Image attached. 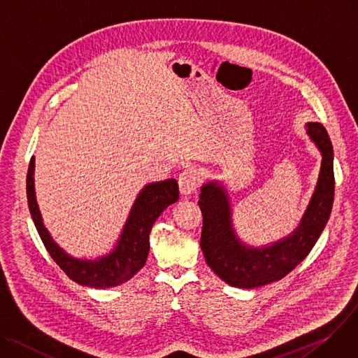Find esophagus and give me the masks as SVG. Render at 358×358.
<instances>
[{
    "label": "esophagus",
    "instance_id": "esophagus-1",
    "mask_svg": "<svg viewBox=\"0 0 358 358\" xmlns=\"http://www.w3.org/2000/svg\"><path fill=\"white\" fill-rule=\"evenodd\" d=\"M199 173L194 167H186L179 175V187L182 195H191L199 186Z\"/></svg>",
    "mask_w": 358,
    "mask_h": 358
}]
</instances>
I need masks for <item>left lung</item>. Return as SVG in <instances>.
Segmentation results:
<instances>
[{"instance_id": "8db88e82", "label": "left lung", "mask_w": 358, "mask_h": 358, "mask_svg": "<svg viewBox=\"0 0 358 358\" xmlns=\"http://www.w3.org/2000/svg\"><path fill=\"white\" fill-rule=\"evenodd\" d=\"M306 133L322 155L318 183L296 229L275 244L248 247L241 243L233 228L225 187L215 180L202 185L201 248L208 266L229 286L251 289L283 279L309 255L324 231L334 202V150L322 124L308 122Z\"/></svg>"}]
</instances>
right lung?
Returning <instances> with one entry per match:
<instances>
[{
    "label": "right lung",
    "mask_w": 358,
    "mask_h": 358,
    "mask_svg": "<svg viewBox=\"0 0 358 358\" xmlns=\"http://www.w3.org/2000/svg\"><path fill=\"white\" fill-rule=\"evenodd\" d=\"M34 157L27 172V201L37 233L50 257L66 275L82 286L95 289L115 287L130 280L145 264L149 256V236L153 224L164 209L179 199V186L175 179L145 185L138 194L122 233L110 255L95 260L76 259L60 248L41 220L34 192Z\"/></svg>",
    "instance_id": "right-lung-1"
}]
</instances>
